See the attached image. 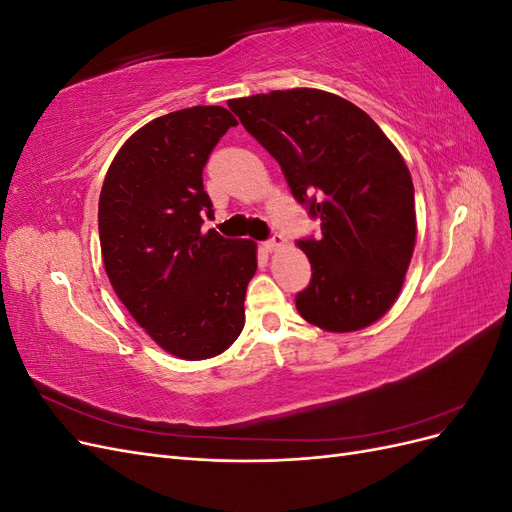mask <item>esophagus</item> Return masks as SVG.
<instances>
[{
	"instance_id": "1",
	"label": "esophagus",
	"mask_w": 512,
	"mask_h": 512,
	"mask_svg": "<svg viewBox=\"0 0 512 512\" xmlns=\"http://www.w3.org/2000/svg\"><path fill=\"white\" fill-rule=\"evenodd\" d=\"M284 247H286V239H284L282 235H275L271 241H265V243H262V250L269 252V254H273V252H280V250H284Z\"/></svg>"
}]
</instances>
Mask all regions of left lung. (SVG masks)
Returning <instances> with one entry per match:
<instances>
[{"label": "left lung", "mask_w": 512, "mask_h": 512, "mask_svg": "<svg viewBox=\"0 0 512 512\" xmlns=\"http://www.w3.org/2000/svg\"><path fill=\"white\" fill-rule=\"evenodd\" d=\"M228 106L320 220V239L297 243L312 265V282L297 294L303 320L331 333L380 320L399 297L416 243L414 185L397 147L359 106L322 89Z\"/></svg>", "instance_id": "1"}]
</instances>
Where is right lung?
Segmentation results:
<instances>
[{
  "label": "right lung",
  "mask_w": 512,
  "mask_h": 512,
  "mask_svg": "<svg viewBox=\"0 0 512 512\" xmlns=\"http://www.w3.org/2000/svg\"><path fill=\"white\" fill-rule=\"evenodd\" d=\"M237 119L224 106L162 115L121 145L102 183V260L119 301L183 361L232 346L245 322L256 243L200 230L213 213L203 188L209 153Z\"/></svg>",
  "instance_id": "obj_1"
}]
</instances>
